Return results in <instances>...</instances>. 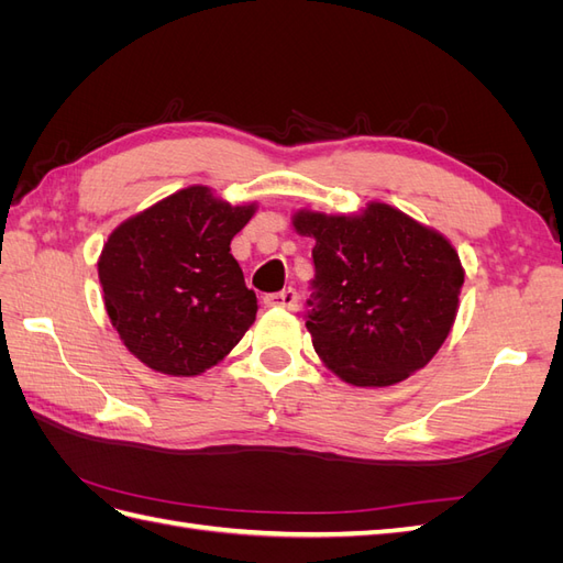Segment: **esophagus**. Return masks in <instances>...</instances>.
Returning <instances> with one entry per match:
<instances>
[{"label": "esophagus", "mask_w": 563, "mask_h": 563, "mask_svg": "<svg viewBox=\"0 0 563 563\" xmlns=\"http://www.w3.org/2000/svg\"><path fill=\"white\" fill-rule=\"evenodd\" d=\"M269 308H284V310H298V294L294 288H284L279 294H269L265 298Z\"/></svg>", "instance_id": "1"}]
</instances>
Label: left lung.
Instances as JSON below:
<instances>
[{
  "label": "left lung",
  "mask_w": 563,
  "mask_h": 563,
  "mask_svg": "<svg viewBox=\"0 0 563 563\" xmlns=\"http://www.w3.org/2000/svg\"><path fill=\"white\" fill-rule=\"evenodd\" d=\"M291 223L314 240L305 327L319 360L356 387L395 385L428 364L453 329L465 282L446 236L383 201L335 216L300 209Z\"/></svg>",
  "instance_id": "obj_1"
}]
</instances>
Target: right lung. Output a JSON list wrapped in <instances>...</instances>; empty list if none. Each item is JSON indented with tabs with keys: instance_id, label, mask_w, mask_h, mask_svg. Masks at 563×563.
Here are the masks:
<instances>
[{
	"instance_id": "add662e5",
	"label": "right lung",
	"mask_w": 563,
	"mask_h": 563,
	"mask_svg": "<svg viewBox=\"0 0 563 563\" xmlns=\"http://www.w3.org/2000/svg\"><path fill=\"white\" fill-rule=\"evenodd\" d=\"M258 203L190 185L119 223L98 258L106 312L126 350L174 378L201 376L251 329L255 294L230 253Z\"/></svg>"
}]
</instances>
